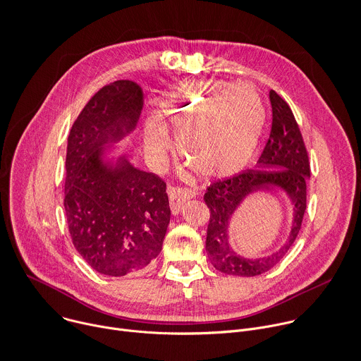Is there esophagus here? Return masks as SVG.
<instances>
[{"label": "esophagus", "instance_id": "obj_1", "mask_svg": "<svg viewBox=\"0 0 361 361\" xmlns=\"http://www.w3.org/2000/svg\"><path fill=\"white\" fill-rule=\"evenodd\" d=\"M196 196V190L192 188L185 186H169V199H171V209L176 214L180 210L182 203L186 199H192Z\"/></svg>", "mask_w": 361, "mask_h": 361}]
</instances>
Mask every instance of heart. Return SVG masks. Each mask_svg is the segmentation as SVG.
<instances>
[{"instance_id": "b5f03b06", "label": "heart", "mask_w": 361, "mask_h": 361, "mask_svg": "<svg viewBox=\"0 0 361 361\" xmlns=\"http://www.w3.org/2000/svg\"><path fill=\"white\" fill-rule=\"evenodd\" d=\"M178 136L186 164L203 176H228L252 158L264 123V108L255 88L229 82H186L172 90L162 105ZM149 148L169 149L162 126L148 135Z\"/></svg>"}]
</instances>
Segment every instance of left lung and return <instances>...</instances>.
<instances>
[{"mask_svg":"<svg viewBox=\"0 0 361 361\" xmlns=\"http://www.w3.org/2000/svg\"><path fill=\"white\" fill-rule=\"evenodd\" d=\"M271 104V129L266 147L257 161V169H246L231 178L218 179L206 188L203 196L210 210L206 232V252L216 270L232 276H257L277 264L295 243L306 210L307 180L310 176L309 154L299 123L289 106L276 91L269 92ZM276 184L293 199L294 228L286 243L270 257L246 259L228 246L227 225L241 199L255 190H268Z\"/></svg>","mask_w":361,"mask_h":361,"instance_id":"obj_1","label":"left lung"}]
</instances>
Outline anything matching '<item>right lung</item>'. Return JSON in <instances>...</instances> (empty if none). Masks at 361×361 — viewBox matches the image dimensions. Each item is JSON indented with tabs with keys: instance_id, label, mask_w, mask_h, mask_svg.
I'll use <instances>...</instances> for the list:
<instances>
[{
	"instance_id": "obj_1",
	"label": "right lung",
	"mask_w": 361,
	"mask_h": 361,
	"mask_svg": "<svg viewBox=\"0 0 361 361\" xmlns=\"http://www.w3.org/2000/svg\"><path fill=\"white\" fill-rule=\"evenodd\" d=\"M137 84L119 80L102 87L71 128L66 147L63 207L81 257L98 273L126 276L148 267L161 253L171 221L166 182L122 158L101 161L104 145L129 132L142 109Z\"/></svg>"
}]
</instances>
